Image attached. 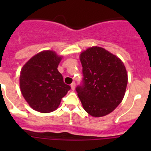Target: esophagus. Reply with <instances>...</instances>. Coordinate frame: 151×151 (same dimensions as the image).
<instances>
[{"label":"esophagus","instance_id":"esophagus-1","mask_svg":"<svg viewBox=\"0 0 151 151\" xmlns=\"http://www.w3.org/2000/svg\"><path fill=\"white\" fill-rule=\"evenodd\" d=\"M71 88H72V90H75V88H76V83L74 82L71 84Z\"/></svg>","mask_w":151,"mask_h":151}]
</instances>
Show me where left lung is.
I'll use <instances>...</instances> for the list:
<instances>
[{
    "label": "left lung",
    "mask_w": 151,
    "mask_h": 151,
    "mask_svg": "<svg viewBox=\"0 0 151 151\" xmlns=\"http://www.w3.org/2000/svg\"><path fill=\"white\" fill-rule=\"evenodd\" d=\"M82 83L76 88L85 110L94 117L106 116L122 102L128 83L123 63L101 47L80 54Z\"/></svg>",
    "instance_id": "1"
}]
</instances>
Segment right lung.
Here are the masks:
<instances>
[{"label": "right lung", "instance_id": "obj_1", "mask_svg": "<svg viewBox=\"0 0 151 151\" xmlns=\"http://www.w3.org/2000/svg\"><path fill=\"white\" fill-rule=\"evenodd\" d=\"M61 59L54 51L45 50L32 57L21 69V92L33 110L40 113L54 111L71 88L64 83L57 69Z\"/></svg>", "mask_w": 151, "mask_h": 151}]
</instances>
